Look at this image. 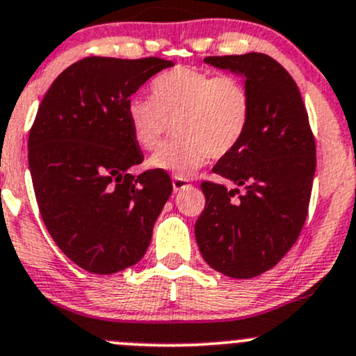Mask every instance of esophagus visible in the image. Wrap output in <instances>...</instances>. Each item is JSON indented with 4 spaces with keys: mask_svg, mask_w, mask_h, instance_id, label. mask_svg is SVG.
I'll return each mask as SVG.
<instances>
[{
    "mask_svg": "<svg viewBox=\"0 0 356 356\" xmlns=\"http://www.w3.org/2000/svg\"><path fill=\"white\" fill-rule=\"evenodd\" d=\"M188 186H189V182L186 181V179H182V177L172 179V188H174L175 193L181 191V189H184V188H188Z\"/></svg>",
    "mask_w": 356,
    "mask_h": 356,
    "instance_id": "esophagus-1",
    "label": "esophagus"
}]
</instances>
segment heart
Returning <instances> with one entry per match:
<instances>
[{"label":"heart","instance_id":"b5f03b06","mask_svg":"<svg viewBox=\"0 0 356 356\" xmlns=\"http://www.w3.org/2000/svg\"><path fill=\"white\" fill-rule=\"evenodd\" d=\"M152 99L132 98L127 122L136 145L155 149L172 124L174 138L148 160L149 168L188 177L208 158L234 152L250 127L253 102L238 75L177 67L153 79Z\"/></svg>","mask_w":356,"mask_h":356}]
</instances>
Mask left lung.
Segmentation results:
<instances>
[{"label": "left lung", "instance_id": "left-lung-1", "mask_svg": "<svg viewBox=\"0 0 356 356\" xmlns=\"http://www.w3.org/2000/svg\"><path fill=\"white\" fill-rule=\"evenodd\" d=\"M204 63L243 75L253 111L238 148L211 168L238 188L201 182L207 203L195 224L196 243L211 268L251 279L275 267L303 229L317 163L315 139L296 82L274 58L246 53L207 56Z\"/></svg>", "mask_w": 356, "mask_h": 356}]
</instances>
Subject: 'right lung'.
I'll return each mask as SVG.
<instances>
[{"label": "right lung", "mask_w": 356, "mask_h": 356, "mask_svg": "<svg viewBox=\"0 0 356 356\" xmlns=\"http://www.w3.org/2000/svg\"><path fill=\"white\" fill-rule=\"evenodd\" d=\"M170 60L89 56L51 84L29 134L42 222L74 264L115 274L138 264L172 193L167 172L129 168L143 152L127 122L131 96Z\"/></svg>", "instance_id": "obj_1"}]
</instances>
